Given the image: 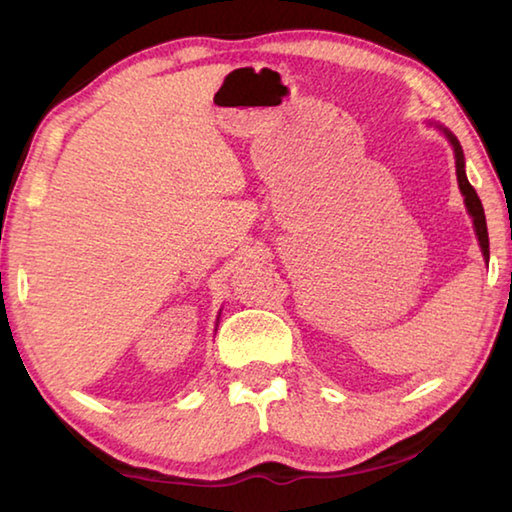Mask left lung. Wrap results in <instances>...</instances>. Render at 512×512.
<instances>
[{"instance_id": "left-lung-1", "label": "left lung", "mask_w": 512, "mask_h": 512, "mask_svg": "<svg viewBox=\"0 0 512 512\" xmlns=\"http://www.w3.org/2000/svg\"><path fill=\"white\" fill-rule=\"evenodd\" d=\"M438 131H443L445 137L449 140V144L454 146V155H456V178H458V187H461V194L465 196V207L467 212H470L472 221H474V230H476V237H479V246H481V253L485 257V262L490 259V241H488V225H485V214H483V205L479 201V196H476L474 187L470 185V180L465 176V158H463V149H461V142L456 140V135L452 131H447L445 126H436Z\"/></svg>"}]
</instances>
